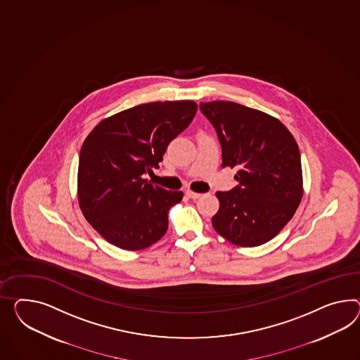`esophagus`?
Returning <instances> with one entry per match:
<instances>
[{
  "label": "esophagus",
  "instance_id": "1",
  "mask_svg": "<svg viewBox=\"0 0 360 360\" xmlns=\"http://www.w3.org/2000/svg\"><path fill=\"white\" fill-rule=\"evenodd\" d=\"M185 194H186L189 198H192V200H197V198L201 197V193H195V192H192V191H186Z\"/></svg>",
  "mask_w": 360,
  "mask_h": 360
}]
</instances>
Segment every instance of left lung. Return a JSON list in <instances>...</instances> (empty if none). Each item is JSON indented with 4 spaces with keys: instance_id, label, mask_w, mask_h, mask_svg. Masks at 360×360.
Listing matches in <instances>:
<instances>
[{
    "instance_id": "obj_1",
    "label": "left lung",
    "mask_w": 360,
    "mask_h": 360,
    "mask_svg": "<svg viewBox=\"0 0 360 360\" xmlns=\"http://www.w3.org/2000/svg\"><path fill=\"white\" fill-rule=\"evenodd\" d=\"M221 146V167L239 168L238 185L217 192L219 210L212 227L241 247H257L277 236L303 195L300 153L281 121L238 103H201Z\"/></svg>"
}]
</instances>
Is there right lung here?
<instances>
[{"mask_svg": "<svg viewBox=\"0 0 360 360\" xmlns=\"http://www.w3.org/2000/svg\"><path fill=\"white\" fill-rule=\"evenodd\" d=\"M192 101L136 105L101 121L83 142L78 200L84 218L104 239L127 250L145 249L168 229V210L183 192L153 185L143 175L193 120Z\"/></svg>", "mask_w": 360, "mask_h": 360, "instance_id": "add662e5", "label": "right lung"}]
</instances>
